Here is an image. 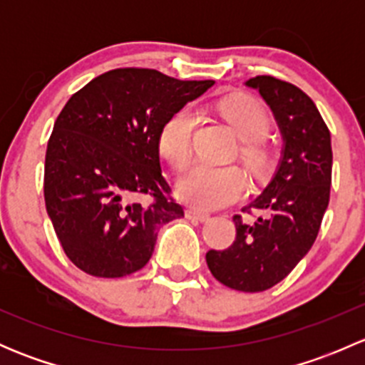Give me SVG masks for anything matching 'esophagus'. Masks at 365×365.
<instances>
[{
    "label": "esophagus",
    "mask_w": 365,
    "mask_h": 365,
    "mask_svg": "<svg viewBox=\"0 0 365 365\" xmlns=\"http://www.w3.org/2000/svg\"><path fill=\"white\" fill-rule=\"evenodd\" d=\"M185 217L189 220H200V222H205V220L210 219V213H206L203 210H197V208H189L185 212Z\"/></svg>",
    "instance_id": "1"
}]
</instances>
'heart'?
<instances>
[{"mask_svg":"<svg viewBox=\"0 0 365 365\" xmlns=\"http://www.w3.org/2000/svg\"><path fill=\"white\" fill-rule=\"evenodd\" d=\"M238 138L242 139L240 159L252 173H261L268 165V153L259 139L268 130V114L263 106L251 97L235 95L217 104ZM196 114L190 108L180 109L162 127L160 153L173 169L185 168L192 153V132ZM245 180L233 165L196 164L183 173L178 182V194L183 201L197 208H220L237 201L244 194Z\"/></svg>","mask_w":365,"mask_h":365,"instance_id":"b5f03b06","label":"heart"}]
</instances>
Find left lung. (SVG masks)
I'll return each instance as SVG.
<instances>
[{
    "instance_id": "1",
    "label": "left lung",
    "mask_w": 365,
    "mask_h": 365,
    "mask_svg": "<svg viewBox=\"0 0 365 365\" xmlns=\"http://www.w3.org/2000/svg\"><path fill=\"white\" fill-rule=\"evenodd\" d=\"M277 120L284 148L267 189L235 215L237 238L224 251L206 252L213 277L237 292L256 293L281 282L318 237L332 185L330 130L314 102L292 83L272 76L249 79Z\"/></svg>"
}]
</instances>
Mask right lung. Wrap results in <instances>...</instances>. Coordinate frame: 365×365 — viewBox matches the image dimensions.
Returning a JSON list of instances; mask_svg holds the SVG:
<instances>
[{"instance_id":"1","label":"right lung","mask_w":365,"mask_h":365,"mask_svg":"<svg viewBox=\"0 0 365 365\" xmlns=\"http://www.w3.org/2000/svg\"><path fill=\"white\" fill-rule=\"evenodd\" d=\"M213 81L114 68L81 88L47 143L43 197L68 259L95 277H125L150 261L160 226L183 217L162 176L165 121Z\"/></svg>"}]
</instances>
